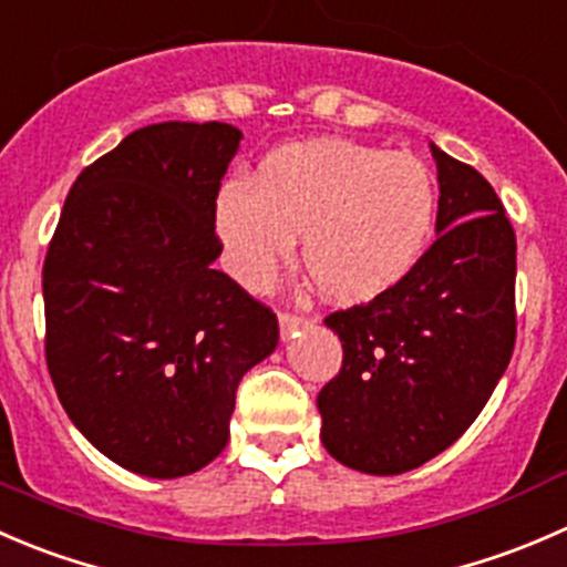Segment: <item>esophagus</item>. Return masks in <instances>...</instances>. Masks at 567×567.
<instances>
[{
	"label": "esophagus",
	"mask_w": 567,
	"mask_h": 567,
	"mask_svg": "<svg viewBox=\"0 0 567 567\" xmlns=\"http://www.w3.org/2000/svg\"><path fill=\"white\" fill-rule=\"evenodd\" d=\"M311 322L308 317H300V313H291V311H281L278 313V328H281V339L289 341L291 336L297 333L300 328H306V324Z\"/></svg>",
	"instance_id": "1"
}]
</instances>
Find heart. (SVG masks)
I'll use <instances>...</instances> for the list:
<instances>
[{
  "label": "heart",
  "instance_id": "obj_1",
  "mask_svg": "<svg viewBox=\"0 0 567 567\" xmlns=\"http://www.w3.org/2000/svg\"><path fill=\"white\" fill-rule=\"evenodd\" d=\"M439 189L416 156L324 137L272 151L254 184L226 182L215 226L245 286L289 265L302 234V267L322 297L367 302L405 281L435 231Z\"/></svg>",
  "mask_w": 567,
  "mask_h": 567
}]
</instances>
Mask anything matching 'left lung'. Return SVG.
I'll use <instances>...</instances> for the list:
<instances>
[{"mask_svg":"<svg viewBox=\"0 0 567 567\" xmlns=\"http://www.w3.org/2000/svg\"><path fill=\"white\" fill-rule=\"evenodd\" d=\"M433 148L439 239L411 276L324 324L341 369L317 396L322 444L363 474H402L455 444L515 347V231L491 184Z\"/></svg>","mask_w":567,"mask_h":567,"instance_id":"1","label":"left lung"}]
</instances>
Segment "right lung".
I'll return each instance as SVG.
<instances>
[{"instance_id": "obj_1", "label": "right lung", "mask_w": 567, "mask_h": 567, "mask_svg": "<svg viewBox=\"0 0 567 567\" xmlns=\"http://www.w3.org/2000/svg\"><path fill=\"white\" fill-rule=\"evenodd\" d=\"M239 140L217 121L137 128L80 173L49 243V374L76 430L134 474L215 461L239 380L278 344L276 313L212 267Z\"/></svg>"}]
</instances>
